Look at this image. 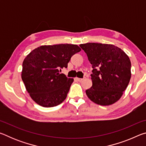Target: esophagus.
Returning a JSON list of instances; mask_svg holds the SVG:
<instances>
[{
	"label": "esophagus",
	"mask_w": 146,
	"mask_h": 146,
	"mask_svg": "<svg viewBox=\"0 0 146 146\" xmlns=\"http://www.w3.org/2000/svg\"><path fill=\"white\" fill-rule=\"evenodd\" d=\"M75 79L77 81H78V82H82L84 80H85L86 77H84L83 78H77V77H76V78H75Z\"/></svg>",
	"instance_id": "esophagus-1"
}]
</instances>
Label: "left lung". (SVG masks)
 Wrapping results in <instances>:
<instances>
[{"mask_svg": "<svg viewBox=\"0 0 146 146\" xmlns=\"http://www.w3.org/2000/svg\"><path fill=\"white\" fill-rule=\"evenodd\" d=\"M92 65L93 85L86 91L90 99L100 106H109L120 99L129 84L131 61L124 51L112 44H80Z\"/></svg>", "mask_w": 146, "mask_h": 146, "instance_id": "left-lung-1", "label": "left lung"}]
</instances>
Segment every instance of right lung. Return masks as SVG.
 <instances>
[{
  "label": "right lung",
  "instance_id": "obj_1",
  "mask_svg": "<svg viewBox=\"0 0 146 146\" xmlns=\"http://www.w3.org/2000/svg\"><path fill=\"white\" fill-rule=\"evenodd\" d=\"M80 50L75 44L45 45L26 56L21 77L27 91L37 104L51 108L66 99L74 80L59 71L67 68L71 56Z\"/></svg>",
  "mask_w": 146,
  "mask_h": 146
}]
</instances>
